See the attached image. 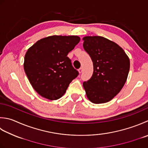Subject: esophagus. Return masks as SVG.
<instances>
[{
    "label": "esophagus",
    "instance_id": "34e87169",
    "mask_svg": "<svg viewBox=\"0 0 148 148\" xmlns=\"http://www.w3.org/2000/svg\"><path fill=\"white\" fill-rule=\"evenodd\" d=\"M82 71H83V68H82V67L79 68V73H82Z\"/></svg>",
    "mask_w": 148,
    "mask_h": 148
}]
</instances>
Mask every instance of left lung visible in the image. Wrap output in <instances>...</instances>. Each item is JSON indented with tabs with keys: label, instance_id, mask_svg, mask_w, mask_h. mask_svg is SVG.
Returning <instances> with one entry per match:
<instances>
[{
	"label": "left lung",
	"instance_id": "8db88e82",
	"mask_svg": "<svg viewBox=\"0 0 148 148\" xmlns=\"http://www.w3.org/2000/svg\"><path fill=\"white\" fill-rule=\"evenodd\" d=\"M83 48L94 66L90 79L84 82L86 96L92 103L101 104L112 100L125 84L130 60L117 43L99 36L83 38Z\"/></svg>",
	"mask_w": 148,
	"mask_h": 148
}]
</instances>
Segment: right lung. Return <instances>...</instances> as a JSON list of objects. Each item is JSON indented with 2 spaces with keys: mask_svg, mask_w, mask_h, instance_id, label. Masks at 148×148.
I'll use <instances>...</instances> for the list:
<instances>
[{
  "mask_svg": "<svg viewBox=\"0 0 148 148\" xmlns=\"http://www.w3.org/2000/svg\"><path fill=\"white\" fill-rule=\"evenodd\" d=\"M80 41L77 36H51L41 39L28 49L24 68L32 86L50 100L62 97L79 72L67 54Z\"/></svg>",
  "mask_w": 148,
  "mask_h": 148,
  "instance_id": "1",
  "label": "right lung"
}]
</instances>
